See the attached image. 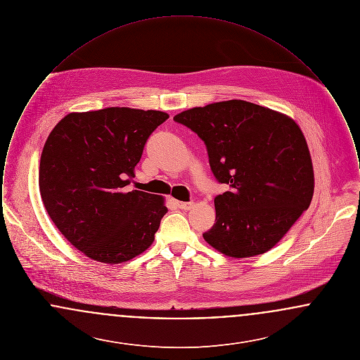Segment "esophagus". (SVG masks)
I'll return each instance as SVG.
<instances>
[{"label":"esophagus","mask_w":360,"mask_h":360,"mask_svg":"<svg viewBox=\"0 0 360 360\" xmlns=\"http://www.w3.org/2000/svg\"><path fill=\"white\" fill-rule=\"evenodd\" d=\"M174 204L176 205V207L184 209V210H188L193 206V202H181V201H174Z\"/></svg>","instance_id":"esophagus-1"}]
</instances>
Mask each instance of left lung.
I'll return each mask as SVG.
<instances>
[{"mask_svg": "<svg viewBox=\"0 0 360 360\" xmlns=\"http://www.w3.org/2000/svg\"><path fill=\"white\" fill-rule=\"evenodd\" d=\"M174 120L205 143L216 179V221L202 236L231 257L270 251L308 209L314 174L308 143L289 116L241 100L184 110Z\"/></svg>", "mask_w": 360, "mask_h": 360, "instance_id": "8db88e82", "label": "left lung"}]
</instances>
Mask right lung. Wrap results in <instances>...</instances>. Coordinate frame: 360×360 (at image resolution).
<instances>
[{
  "mask_svg": "<svg viewBox=\"0 0 360 360\" xmlns=\"http://www.w3.org/2000/svg\"><path fill=\"white\" fill-rule=\"evenodd\" d=\"M169 119L160 110L72 112L47 137L39 167L41 201L56 228L86 257L117 264L153 243L165 198L125 191L147 139Z\"/></svg>",
  "mask_w": 360,
  "mask_h": 360,
  "instance_id": "obj_1",
  "label": "right lung"
}]
</instances>
